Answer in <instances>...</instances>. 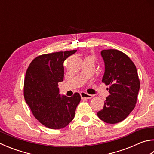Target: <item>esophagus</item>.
Instances as JSON below:
<instances>
[{
	"label": "esophagus",
	"mask_w": 154,
	"mask_h": 154,
	"mask_svg": "<svg viewBox=\"0 0 154 154\" xmlns=\"http://www.w3.org/2000/svg\"><path fill=\"white\" fill-rule=\"evenodd\" d=\"M80 95H81V97H82V99H90L94 96L93 95L88 94H87V93H85V92H83V91L81 92Z\"/></svg>",
	"instance_id": "obj_1"
}]
</instances>
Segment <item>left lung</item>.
<instances>
[{
  "label": "left lung",
  "instance_id": "left-lung-1",
  "mask_svg": "<svg viewBox=\"0 0 154 154\" xmlns=\"http://www.w3.org/2000/svg\"><path fill=\"white\" fill-rule=\"evenodd\" d=\"M101 54L105 63L102 82L109 86L110 95L97 116L106 123L116 124L125 120L135 108L140 82L135 64L125 53L109 49L103 50Z\"/></svg>",
  "mask_w": 154,
  "mask_h": 154
}]
</instances>
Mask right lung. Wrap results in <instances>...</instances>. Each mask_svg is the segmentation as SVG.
I'll list each match as a JSON object with an SVG mask.
<instances>
[{
  "label": "right lung",
  "mask_w": 154,
  "mask_h": 154,
  "mask_svg": "<svg viewBox=\"0 0 154 154\" xmlns=\"http://www.w3.org/2000/svg\"><path fill=\"white\" fill-rule=\"evenodd\" d=\"M76 50L42 54L27 69L24 80L25 100L35 118L51 129H60L74 119L81 101L79 93L71 97L59 94L58 83L64 78L63 63Z\"/></svg>",
  "instance_id": "right-lung-1"
}]
</instances>
